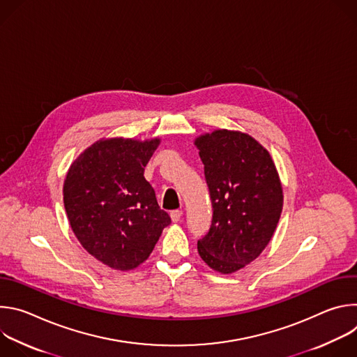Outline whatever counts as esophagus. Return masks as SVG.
<instances>
[{"label": "esophagus", "mask_w": 357, "mask_h": 357, "mask_svg": "<svg viewBox=\"0 0 357 357\" xmlns=\"http://www.w3.org/2000/svg\"><path fill=\"white\" fill-rule=\"evenodd\" d=\"M181 218H182V211L175 209V211L171 212V219H172V222H179Z\"/></svg>", "instance_id": "esophagus-1"}]
</instances>
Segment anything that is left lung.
<instances>
[{"label":"left lung","mask_w":357,"mask_h":357,"mask_svg":"<svg viewBox=\"0 0 357 357\" xmlns=\"http://www.w3.org/2000/svg\"><path fill=\"white\" fill-rule=\"evenodd\" d=\"M195 144L213 211L197 251L211 268L230 274L270 243L282 211L281 182L268 151L247 134L218 130Z\"/></svg>","instance_id":"1"}]
</instances>
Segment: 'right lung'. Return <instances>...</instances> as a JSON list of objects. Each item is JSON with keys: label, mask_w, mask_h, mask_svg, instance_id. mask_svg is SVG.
<instances>
[{"label": "right lung", "mask_w": 357, "mask_h": 357, "mask_svg": "<svg viewBox=\"0 0 357 357\" xmlns=\"http://www.w3.org/2000/svg\"><path fill=\"white\" fill-rule=\"evenodd\" d=\"M160 139H105L72 164L63 203L72 230L94 259L132 270L154 250L169 215L158 205L144 168Z\"/></svg>", "instance_id": "1"}]
</instances>
